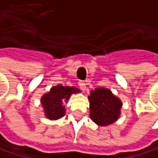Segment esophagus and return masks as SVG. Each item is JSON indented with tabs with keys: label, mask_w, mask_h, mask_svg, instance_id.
Wrapping results in <instances>:
<instances>
[{
	"label": "esophagus",
	"mask_w": 158,
	"mask_h": 158,
	"mask_svg": "<svg viewBox=\"0 0 158 158\" xmlns=\"http://www.w3.org/2000/svg\"><path fill=\"white\" fill-rule=\"evenodd\" d=\"M79 87L82 90H86V85H87V82L84 81V80H80L79 82Z\"/></svg>",
	"instance_id": "esophagus-1"
}]
</instances>
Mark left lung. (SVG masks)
<instances>
[{
	"instance_id": "left-lung-1",
	"label": "left lung",
	"mask_w": 158,
	"mask_h": 158,
	"mask_svg": "<svg viewBox=\"0 0 158 158\" xmlns=\"http://www.w3.org/2000/svg\"><path fill=\"white\" fill-rule=\"evenodd\" d=\"M90 119L98 125L106 126L114 123L122 107L121 101L112 95L110 89L97 88L89 96Z\"/></svg>"
}]
</instances>
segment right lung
I'll use <instances>...</instances> for the list:
<instances>
[{
	"mask_svg": "<svg viewBox=\"0 0 158 158\" xmlns=\"http://www.w3.org/2000/svg\"><path fill=\"white\" fill-rule=\"evenodd\" d=\"M79 91L74 87H64L61 85L53 87L50 91L45 94L42 99V106L46 112V116L51 120H56L64 116L65 108L62 106L63 102L68 101L72 93Z\"/></svg>",
	"mask_w": 158,
	"mask_h": 158,
	"instance_id": "obj_1",
	"label": "right lung"
}]
</instances>
